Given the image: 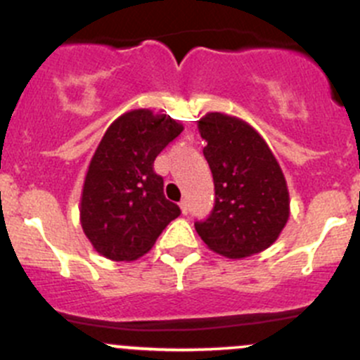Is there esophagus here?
Returning <instances> with one entry per match:
<instances>
[{
    "instance_id": "obj_1",
    "label": "esophagus",
    "mask_w": 360,
    "mask_h": 360,
    "mask_svg": "<svg viewBox=\"0 0 360 360\" xmlns=\"http://www.w3.org/2000/svg\"><path fill=\"white\" fill-rule=\"evenodd\" d=\"M179 207H181V212L183 214H188V203H186V200H183L179 203Z\"/></svg>"
}]
</instances>
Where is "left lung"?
I'll use <instances>...</instances> for the list:
<instances>
[{
  "instance_id": "1",
  "label": "left lung",
  "mask_w": 360,
  "mask_h": 360,
  "mask_svg": "<svg viewBox=\"0 0 360 360\" xmlns=\"http://www.w3.org/2000/svg\"><path fill=\"white\" fill-rule=\"evenodd\" d=\"M214 179V209L195 230L214 252L252 256L278 238L289 219V191L277 158L244 120L207 112L198 122Z\"/></svg>"
}]
</instances>
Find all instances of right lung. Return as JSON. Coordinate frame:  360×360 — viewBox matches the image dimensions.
Segmentation results:
<instances>
[{
	"instance_id": "1",
	"label": "right lung",
	"mask_w": 360,
	"mask_h": 360,
	"mask_svg": "<svg viewBox=\"0 0 360 360\" xmlns=\"http://www.w3.org/2000/svg\"><path fill=\"white\" fill-rule=\"evenodd\" d=\"M183 132L167 115L134 110L111 123L90 160L79 221L94 249L112 261L144 256L181 209L163 195L153 169L160 151Z\"/></svg>"
}]
</instances>
